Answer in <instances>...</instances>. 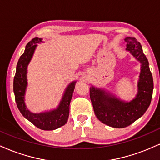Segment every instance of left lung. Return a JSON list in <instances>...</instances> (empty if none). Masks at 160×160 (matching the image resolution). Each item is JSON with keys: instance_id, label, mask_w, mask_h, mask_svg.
Listing matches in <instances>:
<instances>
[{"instance_id": "1", "label": "left lung", "mask_w": 160, "mask_h": 160, "mask_svg": "<svg viewBox=\"0 0 160 160\" xmlns=\"http://www.w3.org/2000/svg\"><path fill=\"white\" fill-rule=\"evenodd\" d=\"M126 50L141 63V72L138 82V93L130 102H125L104 89L90 87V99L97 118L113 128H125L142 117L149 108L153 90V80L149 62L142 47L135 38H125Z\"/></svg>"}]
</instances>
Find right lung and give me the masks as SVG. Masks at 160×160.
Segmentation results:
<instances>
[{
	"label": "right lung",
	"mask_w": 160,
	"mask_h": 160,
	"mask_svg": "<svg viewBox=\"0 0 160 160\" xmlns=\"http://www.w3.org/2000/svg\"><path fill=\"white\" fill-rule=\"evenodd\" d=\"M41 42V38H35L26 45L25 52L20 56L16 65L13 80V92L17 107L25 118L40 129L54 130L67 122L69 117L70 102L72 98L77 81L71 82L68 86L61 102L56 109L39 113H32L28 109L25 103V95L28 85L27 68L38 46L37 43Z\"/></svg>",
	"instance_id": "1"
}]
</instances>
